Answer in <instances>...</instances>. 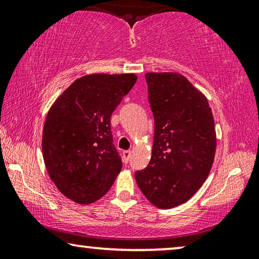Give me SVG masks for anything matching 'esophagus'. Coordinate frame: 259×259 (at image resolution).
<instances>
[{
	"label": "esophagus",
	"mask_w": 259,
	"mask_h": 259,
	"mask_svg": "<svg viewBox=\"0 0 259 259\" xmlns=\"http://www.w3.org/2000/svg\"><path fill=\"white\" fill-rule=\"evenodd\" d=\"M130 155H131L130 151H123V153H122V160H123L124 163H128L129 159H130Z\"/></svg>",
	"instance_id": "esophagus-1"
}]
</instances>
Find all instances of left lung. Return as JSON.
Here are the masks:
<instances>
[{"label":"left lung","mask_w":259,"mask_h":259,"mask_svg":"<svg viewBox=\"0 0 259 259\" xmlns=\"http://www.w3.org/2000/svg\"><path fill=\"white\" fill-rule=\"evenodd\" d=\"M154 116L152 156L136 171L138 187L152 204L170 209L202 186L216 153V131L208 99L179 73H146Z\"/></svg>","instance_id":"1"}]
</instances>
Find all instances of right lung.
<instances>
[{
  "instance_id": "obj_1",
  "label": "right lung",
  "mask_w": 259,
  "mask_h": 259,
  "mask_svg": "<svg viewBox=\"0 0 259 259\" xmlns=\"http://www.w3.org/2000/svg\"><path fill=\"white\" fill-rule=\"evenodd\" d=\"M137 81L135 74H90L74 81L52 105L42 153L52 182L74 202H96L122 168L111 116Z\"/></svg>"
}]
</instances>
